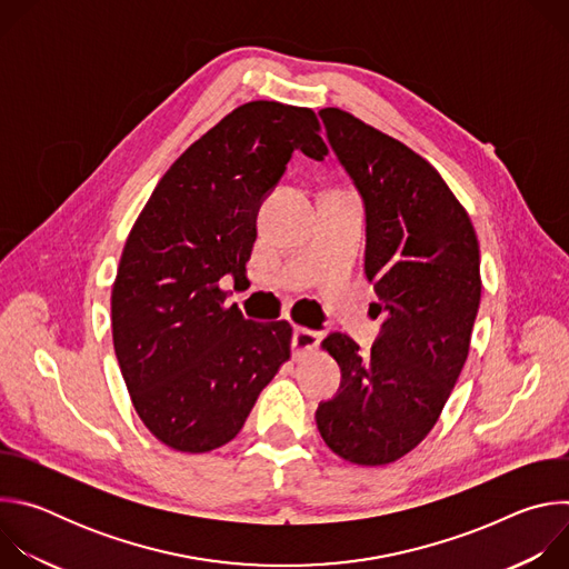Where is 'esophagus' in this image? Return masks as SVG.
<instances>
[{
	"instance_id": "34e87169",
	"label": "esophagus",
	"mask_w": 569,
	"mask_h": 569,
	"mask_svg": "<svg viewBox=\"0 0 569 569\" xmlns=\"http://www.w3.org/2000/svg\"><path fill=\"white\" fill-rule=\"evenodd\" d=\"M319 345H321V333L308 331V329H295L292 342H290L295 358H301V356L315 351Z\"/></svg>"
}]
</instances>
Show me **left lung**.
Returning <instances> with one entry per match:
<instances>
[{
	"instance_id": "1",
	"label": "left lung",
	"mask_w": 569,
	"mask_h": 569,
	"mask_svg": "<svg viewBox=\"0 0 569 569\" xmlns=\"http://www.w3.org/2000/svg\"><path fill=\"white\" fill-rule=\"evenodd\" d=\"M319 117L362 198L365 274L387 317L369 356L345 333L321 342L342 380L315 421L342 459L382 466L426 439L461 373L481 295L479 246L421 154L338 108Z\"/></svg>"
}]
</instances>
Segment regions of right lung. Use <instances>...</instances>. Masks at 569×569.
I'll return each instance as SVG.
<instances>
[{"label":"right lung","mask_w":569,"mask_h":569,"mask_svg":"<svg viewBox=\"0 0 569 569\" xmlns=\"http://www.w3.org/2000/svg\"><path fill=\"white\" fill-rule=\"evenodd\" d=\"M312 110L236 108L159 180L137 218L112 288L114 353L143 426L173 450L229 443L290 358L288 321L227 306L220 281L246 283L263 200L295 150L329 154Z\"/></svg>","instance_id":"obj_1"}]
</instances>
